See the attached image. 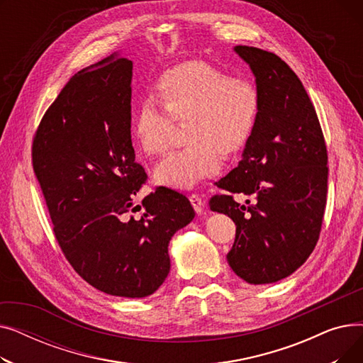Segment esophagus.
I'll list each match as a JSON object with an SVG mask.
<instances>
[{"label":"esophagus","instance_id":"obj_1","mask_svg":"<svg viewBox=\"0 0 363 363\" xmlns=\"http://www.w3.org/2000/svg\"><path fill=\"white\" fill-rule=\"evenodd\" d=\"M189 201H191V204L194 207V211L197 212V215H203L204 213V203H203V200H201V197L199 194L194 193V194L189 196Z\"/></svg>","mask_w":363,"mask_h":363}]
</instances>
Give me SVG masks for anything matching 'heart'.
Returning a JSON list of instances; mask_svg holds the SVG:
<instances>
[{
	"label": "heart",
	"mask_w": 363,
	"mask_h": 363,
	"mask_svg": "<svg viewBox=\"0 0 363 363\" xmlns=\"http://www.w3.org/2000/svg\"><path fill=\"white\" fill-rule=\"evenodd\" d=\"M157 99L144 97L132 113L130 132L147 156L169 148L172 122H186V147L172 151L152 172L157 184L191 188L220 167V152L233 156L256 126L260 97L247 81L203 63L188 62L166 70L156 84ZM162 106H160V104Z\"/></svg>",
	"instance_id": "b5f03b06"
}]
</instances>
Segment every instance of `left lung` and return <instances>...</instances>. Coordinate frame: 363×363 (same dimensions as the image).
<instances>
[{"label":"left lung","mask_w":363,"mask_h":363,"mask_svg":"<svg viewBox=\"0 0 363 363\" xmlns=\"http://www.w3.org/2000/svg\"><path fill=\"white\" fill-rule=\"evenodd\" d=\"M256 76L260 111L242 160L216 185L208 204L230 216L235 241L226 255L249 284H271L306 262L319 240L327 204L328 155L316 110L297 74L274 52L237 45ZM234 194L254 199L247 206Z\"/></svg>","instance_id":"obj_1"}]
</instances>
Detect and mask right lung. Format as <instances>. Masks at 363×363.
<instances>
[{"label":"right lung","instance_id":"right-lung-1","mask_svg":"<svg viewBox=\"0 0 363 363\" xmlns=\"http://www.w3.org/2000/svg\"><path fill=\"white\" fill-rule=\"evenodd\" d=\"M130 81L132 62L116 54L76 73L35 132L32 166L72 268L106 294L141 298L164 282L169 241L196 213L159 186L140 219L128 216L147 181L130 140Z\"/></svg>","mask_w":363,"mask_h":363}]
</instances>
